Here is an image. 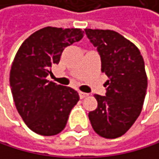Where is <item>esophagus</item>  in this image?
<instances>
[{
    "label": "esophagus",
    "instance_id": "34e87169",
    "mask_svg": "<svg viewBox=\"0 0 159 159\" xmlns=\"http://www.w3.org/2000/svg\"><path fill=\"white\" fill-rule=\"evenodd\" d=\"M79 97H80V98H85L86 97H88V93H83V92H79Z\"/></svg>",
    "mask_w": 159,
    "mask_h": 159
}]
</instances>
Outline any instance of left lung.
Returning <instances> with one entry per match:
<instances>
[{"instance_id":"8db88e82","label":"left lung","mask_w":159,"mask_h":159,"mask_svg":"<svg viewBox=\"0 0 159 159\" xmlns=\"http://www.w3.org/2000/svg\"><path fill=\"white\" fill-rule=\"evenodd\" d=\"M87 37L101 60V71L108 76L105 95L94 94L98 107L89 113L93 130L104 138L124 135L142 111L148 80L139 49L111 30L85 29Z\"/></svg>"}]
</instances>
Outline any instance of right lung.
<instances>
[{
  "label": "right lung",
  "instance_id": "right-lung-1",
  "mask_svg": "<svg viewBox=\"0 0 159 159\" xmlns=\"http://www.w3.org/2000/svg\"><path fill=\"white\" fill-rule=\"evenodd\" d=\"M83 36L81 29L46 27L29 36L16 53L9 76L11 93L25 124L37 134L60 133L79 100L72 88L49 82L46 77L64 49Z\"/></svg>",
  "mask_w": 159,
  "mask_h": 159
}]
</instances>
